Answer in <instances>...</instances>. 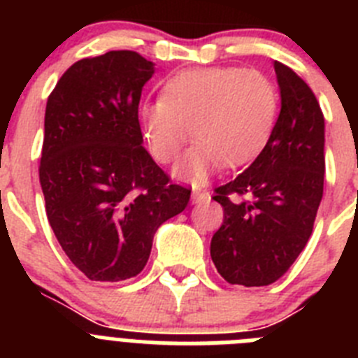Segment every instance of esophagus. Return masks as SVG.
Wrapping results in <instances>:
<instances>
[{
	"instance_id": "1",
	"label": "esophagus",
	"mask_w": 358,
	"mask_h": 358,
	"mask_svg": "<svg viewBox=\"0 0 358 358\" xmlns=\"http://www.w3.org/2000/svg\"><path fill=\"white\" fill-rule=\"evenodd\" d=\"M206 201H210V194H208V192H201V189L197 188L192 192V202L197 204V202H206Z\"/></svg>"
}]
</instances>
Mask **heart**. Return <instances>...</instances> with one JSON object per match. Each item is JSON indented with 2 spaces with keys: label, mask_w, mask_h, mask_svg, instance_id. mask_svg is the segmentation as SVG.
Here are the masks:
<instances>
[{
  "label": "heart",
  "mask_w": 358,
  "mask_h": 358,
  "mask_svg": "<svg viewBox=\"0 0 358 358\" xmlns=\"http://www.w3.org/2000/svg\"><path fill=\"white\" fill-rule=\"evenodd\" d=\"M280 110L276 85L243 68H195L177 73L157 100L141 107L148 147L172 163L194 132L199 140L176 176L202 182L220 166L238 169L267 147Z\"/></svg>",
  "instance_id": "1"
}]
</instances>
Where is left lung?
Returning <instances> with one entry per match:
<instances>
[{
    "label": "left lung",
    "instance_id": "8db88e82",
    "mask_svg": "<svg viewBox=\"0 0 358 358\" xmlns=\"http://www.w3.org/2000/svg\"><path fill=\"white\" fill-rule=\"evenodd\" d=\"M281 110L267 147L236 179L215 189L224 222L211 260L231 285L280 280L308 242L324 185V118L289 66L274 62Z\"/></svg>",
    "mask_w": 358,
    "mask_h": 358
}]
</instances>
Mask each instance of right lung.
I'll list each match as a JSON object with an SVG mask.
<instances>
[{"label":"right lung","instance_id":"right-lung-1","mask_svg":"<svg viewBox=\"0 0 358 358\" xmlns=\"http://www.w3.org/2000/svg\"><path fill=\"white\" fill-rule=\"evenodd\" d=\"M154 71L129 50L82 59L46 103V215L62 251L93 281L140 274L157 227L188 206L192 189L172 185L143 147L138 106Z\"/></svg>","mask_w":358,"mask_h":358}]
</instances>
